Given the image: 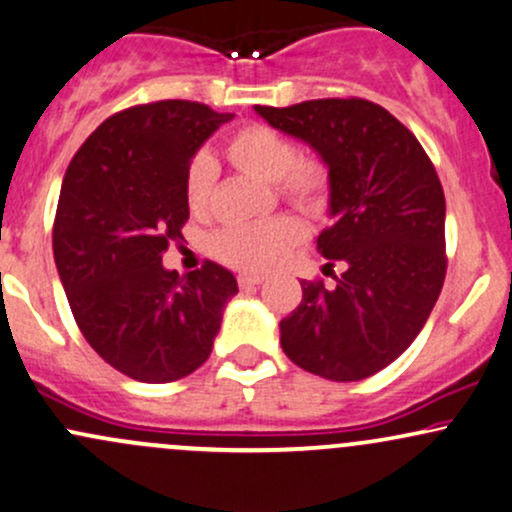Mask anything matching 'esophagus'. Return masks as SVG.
I'll return each mask as SVG.
<instances>
[{"label":"esophagus","mask_w":512,"mask_h":512,"mask_svg":"<svg viewBox=\"0 0 512 512\" xmlns=\"http://www.w3.org/2000/svg\"><path fill=\"white\" fill-rule=\"evenodd\" d=\"M262 276H255V274H240L238 276V284L240 289H255V286L262 284Z\"/></svg>","instance_id":"34e87169"}]
</instances>
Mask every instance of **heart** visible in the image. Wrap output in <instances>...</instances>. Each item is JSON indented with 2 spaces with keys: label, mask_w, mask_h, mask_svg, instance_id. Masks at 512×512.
<instances>
[{
  "label": "heart",
  "mask_w": 512,
  "mask_h": 512,
  "mask_svg": "<svg viewBox=\"0 0 512 512\" xmlns=\"http://www.w3.org/2000/svg\"><path fill=\"white\" fill-rule=\"evenodd\" d=\"M226 156L238 170L267 185H279V192L303 209H320L330 192L327 168L315 158H298L284 134L267 125L238 129L226 144ZM216 166L207 154H199L187 168L185 199L192 214H204L211 204ZM303 223L291 216H274L267 221L231 226L216 233L214 255L243 272H267L284 260L293 245L303 240Z\"/></svg>",
  "instance_id": "b5f03b06"
}]
</instances>
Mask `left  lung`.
I'll use <instances>...</instances> for the list:
<instances>
[{
  "instance_id": "1",
  "label": "left lung",
  "mask_w": 512,
  "mask_h": 512,
  "mask_svg": "<svg viewBox=\"0 0 512 512\" xmlns=\"http://www.w3.org/2000/svg\"><path fill=\"white\" fill-rule=\"evenodd\" d=\"M255 113L325 163L332 226L317 250L330 267H346L334 289L301 281V305L279 322L281 349L334 383L368 378L409 349L443 289L445 195L436 168L395 115L363 98L255 105Z\"/></svg>"
}]
</instances>
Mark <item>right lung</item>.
<instances>
[{"mask_svg": "<svg viewBox=\"0 0 512 512\" xmlns=\"http://www.w3.org/2000/svg\"><path fill=\"white\" fill-rule=\"evenodd\" d=\"M231 113L190 101L122 110L64 173L52 250L79 330L139 383H173L207 361L236 276L216 262L180 276L163 252L190 219L192 158Z\"/></svg>", "mask_w": 512, "mask_h": 512, "instance_id": "1", "label": "right lung"}]
</instances>
